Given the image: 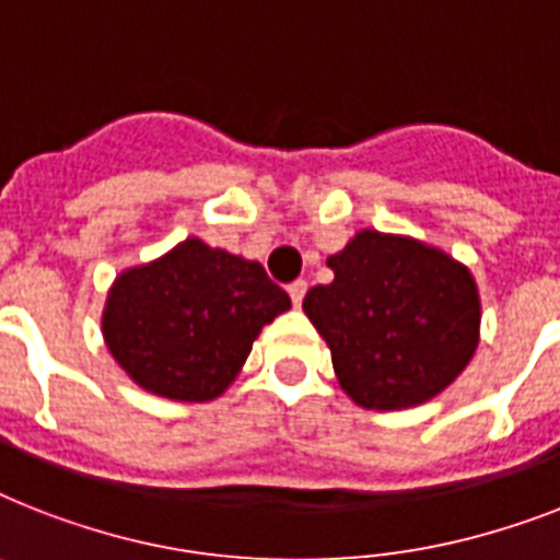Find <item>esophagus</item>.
<instances>
[{
    "label": "esophagus",
    "instance_id": "obj_1",
    "mask_svg": "<svg viewBox=\"0 0 560 560\" xmlns=\"http://www.w3.org/2000/svg\"><path fill=\"white\" fill-rule=\"evenodd\" d=\"M288 293H290V299H293L295 307H299V304H302V299H304V293H307V281L295 279L293 284H288Z\"/></svg>",
    "mask_w": 560,
    "mask_h": 560
}]
</instances>
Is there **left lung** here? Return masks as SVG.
<instances>
[{
    "mask_svg": "<svg viewBox=\"0 0 560 560\" xmlns=\"http://www.w3.org/2000/svg\"><path fill=\"white\" fill-rule=\"evenodd\" d=\"M327 267L334 281L307 290L302 307L357 406H422L466 371L480 342L469 267L422 241L376 230H359Z\"/></svg>",
    "mask_w": 560,
    "mask_h": 560,
    "instance_id": "1",
    "label": "left lung"
}]
</instances>
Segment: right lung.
Wrapping results in <instances>:
<instances>
[{"label": "right lung", "instance_id": "add662e5", "mask_svg": "<svg viewBox=\"0 0 560 560\" xmlns=\"http://www.w3.org/2000/svg\"><path fill=\"white\" fill-rule=\"evenodd\" d=\"M290 295L258 261L186 238L108 290L103 339L117 365L158 397L209 402L247 362Z\"/></svg>", "mask_w": 560, "mask_h": 560}]
</instances>
